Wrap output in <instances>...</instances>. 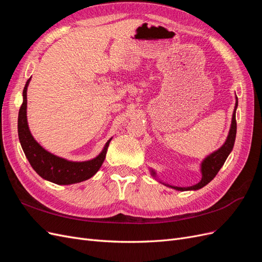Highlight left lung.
Masks as SVG:
<instances>
[{"label": "left lung", "instance_id": "1", "mask_svg": "<svg viewBox=\"0 0 262 262\" xmlns=\"http://www.w3.org/2000/svg\"><path fill=\"white\" fill-rule=\"evenodd\" d=\"M237 105H238V101L236 100V106H235V110L233 114V118H232V125H231V130H229L227 140L224 143V145L222 146L220 149H217L216 152L212 153L210 156H208L205 160L203 161L202 165H201V172H202V179L200 180V182H198L196 185L191 186V187H187V188H181V187H173V186H169L168 187L179 190V191H185V190H198L202 187H204L205 185H208L209 182L217 175L219 170L222 168V166L224 165L227 156L229 155V153L232 152V149L234 147V143H235V138H236V130H237V123H236V108ZM152 175L154 176L155 172L152 170Z\"/></svg>", "mask_w": 262, "mask_h": 262}]
</instances>
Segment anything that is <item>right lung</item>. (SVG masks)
Listing matches in <instances>:
<instances>
[{
  "label": "right lung",
  "instance_id": "add662e5",
  "mask_svg": "<svg viewBox=\"0 0 262 262\" xmlns=\"http://www.w3.org/2000/svg\"><path fill=\"white\" fill-rule=\"evenodd\" d=\"M29 81L30 78L26 82L23 91L24 100L18 113L17 126L20 145L31 167L39 176L57 185H71L90 179L98 171L104 163L107 148L112 139L107 142L102 152L96 158L87 162H69L64 158L47 152L35 141L27 124V86Z\"/></svg>",
  "mask_w": 262,
  "mask_h": 262
}]
</instances>
